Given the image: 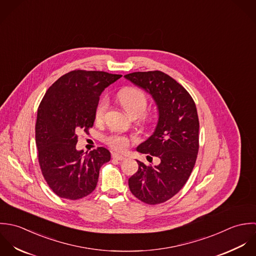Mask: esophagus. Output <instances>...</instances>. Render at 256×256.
<instances>
[{"mask_svg": "<svg viewBox=\"0 0 256 256\" xmlns=\"http://www.w3.org/2000/svg\"><path fill=\"white\" fill-rule=\"evenodd\" d=\"M112 158L114 159V160H120V161L126 159L124 156H122V155H120V154H116V152H114V154H112Z\"/></svg>", "mask_w": 256, "mask_h": 256, "instance_id": "esophagus-1", "label": "esophagus"}]
</instances>
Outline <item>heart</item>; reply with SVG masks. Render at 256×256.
Segmentation results:
<instances>
[{
    "label": "heart",
    "instance_id": "1",
    "mask_svg": "<svg viewBox=\"0 0 256 256\" xmlns=\"http://www.w3.org/2000/svg\"><path fill=\"white\" fill-rule=\"evenodd\" d=\"M118 100L124 110L130 116H140L142 114H144L148 106L146 96L144 94V92L136 88H126L122 90L118 93ZM108 99L106 97L102 98L97 106L95 112V118L97 120H101L104 118L108 108ZM106 142L114 150H124L128 146L130 140L122 134H112L106 138Z\"/></svg>",
    "mask_w": 256,
    "mask_h": 256
}]
</instances>
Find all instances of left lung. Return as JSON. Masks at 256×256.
<instances>
[{
	"mask_svg": "<svg viewBox=\"0 0 256 256\" xmlns=\"http://www.w3.org/2000/svg\"><path fill=\"white\" fill-rule=\"evenodd\" d=\"M154 99L158 120L154 134L136 150L158 157L157 165L138 160V170L128 179L130 192L142 202L160 204L186 184L199 150V118L194 100L176 80L161 71L124 75Z\"/></svg>",
	"mask_w": 256,
	"mask_h": 256,
	"instance_id": "1",
	"label": "left lung"
}]
</instances>
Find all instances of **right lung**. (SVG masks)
Masks as SVG:
<instances>
[{"label":"right lung","instance_id":"1","mask_svg":"<svg viewBox=\"0 0 256 256\" xmlns=\"http://www.w3.org/2000/svg\"><path fill=\"white\" fill-rule=\"evenodd\" d=\"M120 77L74 70L54 82L42 98L36 124L38 162L46 181L60 198L78 200L95 190L100 168L110 154L104 148L89 154L77 150V132L93 126L102 91Z\"/></svg>","mask_w":256,"mask_h":256}]
</instances>
